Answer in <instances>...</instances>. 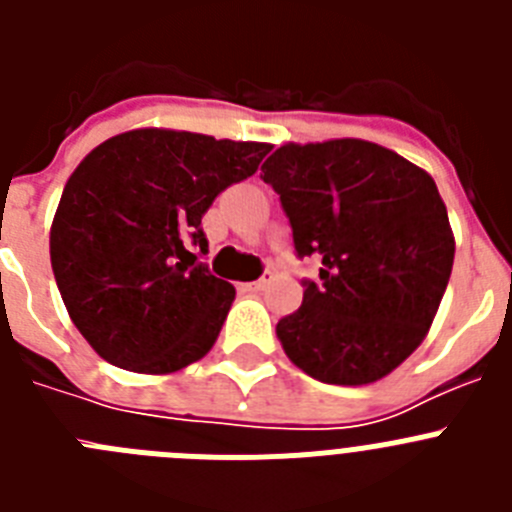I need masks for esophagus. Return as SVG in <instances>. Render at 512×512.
I'll return each instance as SVG.
<instances>
[{
  "mask_svg": "<svg viewBox=\"0 0 512 512\" xmlns=\"http://www.w3.org/2000/svg\"><path fill=\"white\" fill-rule=\"evenodd\" d=\"M271 279H274V271H269L266 269L264 271V277L261 279H256V282H248V284H243V289H246V292H261V289H266L271 284Z\"/></svg>",
  "mask_w": 512,
  "mask_h": 512,
  "instance_id": "34e87169",
  "label": "esophagus"
}]
</instances>
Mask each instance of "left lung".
<instances>
[{
	"mask_svg": "<svg viewBox=\"0 0 512 512\" xmlns=\"http://www.w3.org/2000/svg\"><path fill=\"white\" fill-rule=\"evenodd\" d=\"M297 259H320L300 310L277 323L284 354L325 384H369L413 354L454 266L449 212L431 176L369 140L287 143L261 166Z\"/></svg>",
	"mask_w": 512,
	"mask_h": 512,
	"instance_id": "obj_1",
	"label": "left lung"
}]
</instances>
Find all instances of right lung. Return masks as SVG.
I'll use <instances>...</instances> for the list:
<instances>
[{"label": "right lung", "mask_w": 512, "mask_h": 512, "mask_svg": "<svg viewBox=\"0 0 512 512\" xmlns=\"http://www.w3.org/2000/svg\"><path fill=\"white\" fill-rule=\"evenodd\" d=\"M271 151L212 135L143 128L94 148L71 174L51 228L63 305L104 361L169 374L202 359L235 289L197 261L202 215Z\"/></svg>", "instance_id": "right-lung-1"}]
</instances>
